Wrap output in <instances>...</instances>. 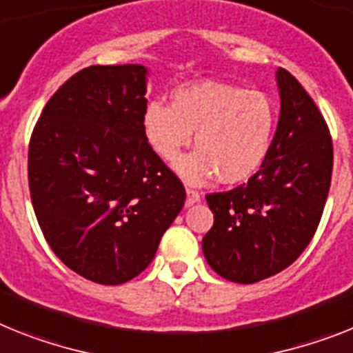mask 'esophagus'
I'll use <instances>...</instances> for the list:
<instances>
[{"instance_id": "1", "label": "esophagus", "mask_w": 353, "mask_h": 353, "mask_svg": "<svg viewBox=\"0 0 353 353\" xmlns=\"http://www.w3.org/2000/svg\"><path fill=\"white\" fill-rule=\"evenodd\" d=\"M201 201V194L194 188H186V206H192V204L199 203Z\"/></svg>"}]
</instances>
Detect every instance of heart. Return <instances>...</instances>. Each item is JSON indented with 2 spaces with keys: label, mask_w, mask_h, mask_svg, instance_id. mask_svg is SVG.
<instances>
[{
  "label": "heart",
  "mask_w": 353,
  "mask_h": 353,
  "mask_svg": "<svg viewBox=\"0 0 353 353\" xmlns=\"http://www.w3.org/2000/svg\"><path fill=\"white\" fill-rule=\"evenodd\" d=\"M170 103H147L141 125L150 149L165 161H174L195 132L199 150L176 165L186 183L199 185L217 174L233 185L262 167L276 127V108L268 94L204 81L174 91Z\"/></svg>",
  "instance_id": "b5f03b06"
}]
</instances>
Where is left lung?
<instances>
[{"label":"left lung","mask_w":353,"mask_h":353,"mask_svg":"<svg viewBox=\"0 0 353 353\" xmlns=\"http://www.w3.org/2000/svg\"><path fill=\"white\" fill-rule=\"evenodd\" d=\"M280 120L271 150L248 183L206 195L213 226L203 253L213 271L254 283L283 271L312 241L330 190L334 145L303 85L278 68Z\"/></svg>","instance_id":"left-lung-1"}]
</instances>
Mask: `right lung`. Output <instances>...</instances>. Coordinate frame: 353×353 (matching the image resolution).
I'll return each mask as SVG.
<instances>
[{"label":"right lung","mask_w":353,"mask_h":353,"mask_svg":"<svg viewBox=\"0 0 353 353\" xmlns=\"http://www.w3.org/2000/svg\"><path fill=\"white\" fill-rule=\"evenodd\" d=\"M147 68L90 66L44 105L28 145L41 232L71 271L102 285L138 276L186 199L150 149L141 117Z\"/></svg>","instance_id":"obj_1"}]
</instances>
